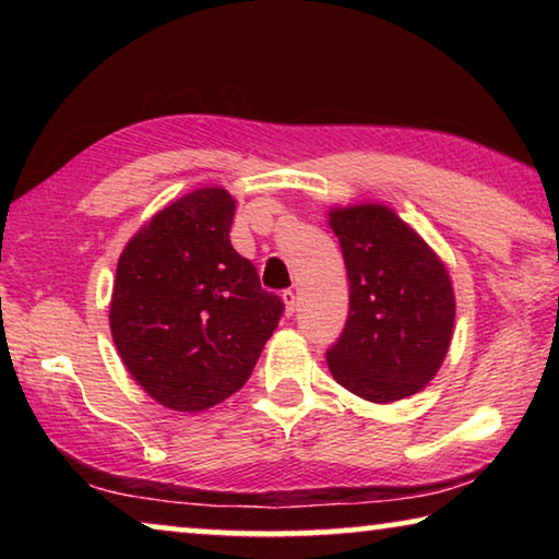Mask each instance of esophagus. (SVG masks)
Wrapping results in <instances>:
<instances>
[{
  "label": "esophagus",
  "instance_id": "1",
  "mask_svg": "<svg viewBox=\"0 0 559 559\" xmlns=\"http://www.w3.org/2000/svg\"><path fill=\"white\" fill-rule=\"evenodd\" d=\"M283 302H286V316L296 313V306H298V298L293 290H283Z\"/></svg>",
  "mask_w": 559,
  "mask_h": 559
}]
</instances>
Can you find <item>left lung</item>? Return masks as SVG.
I'll list each match as a JSON object with an SVG mask.
<instances>
[{"label": "left lung", "mask_w": 559, "mask_h": 559, "mask_svg": "<svg viewBox=\"0 0 559 559\" xmlns=\"http://www.w3.org/2000/svg\"><path fill=\"white\" fill-rule=\"evenodd\" d=\"M343 249L349 310L328 349L335 380L377 404L416 394L447 357L453 288L427 241L382 204L330 212Z\"/></svg>", "instance_id": "left-lung-1"}]
</instances>
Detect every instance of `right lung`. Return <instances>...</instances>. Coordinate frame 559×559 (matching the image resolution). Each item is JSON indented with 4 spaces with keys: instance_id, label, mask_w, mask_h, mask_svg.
Returning a JSON list of instances; mask_svg holds the SVG:
<instances>
[{
    "instance_id": "1",
    "label": "right lung",
    "mask_w": 559,
    "mask_h": 559,
    "mask_svg": "<svg viewBox=\"0 0 559 559\" xmlns=\"http://www.w3.org/2000/svg\"><path fill=\"white\" fill-rule=\"evenodd\" d=\"M234 200L204 187L167 204L120 253L110 333L155 402L202 412L239 392L283 316L231 246Z\"/></svg>"
}]
</instances>
